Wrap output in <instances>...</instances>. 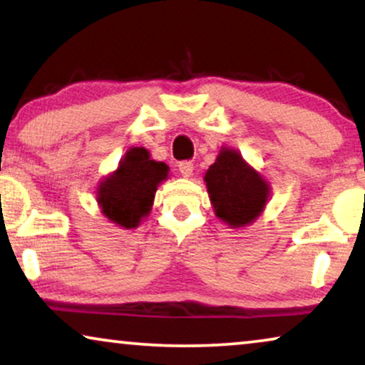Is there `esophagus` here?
Returning <instances> with one entry per match:
<instances>
[{
	"label": "esophagus",
	"instance_id": "1",
	"mask_svg": "<svg viewBox=\"0 0 365 365\" xmlns=\"http://www.w3.org/2000/svg\"><path fill=\"white\" fill-rule=\"evenodd\" d=\"M194 171V164L191 161H181L179 163V173L182 174L184 178H189Z\"/></svg>",
	"mask_w": 365,
	"mask_h": 365
}]
</instances>
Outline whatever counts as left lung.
Masks as SVG:
<instances>
[{
  "instance_id": "left-lung-1",
  "label": "left lung",
  "mask_w": 365,
  "mask_h": 365,
  "mask_svg": "<svg viewBox=\"0 0 365 365\" xmlns=\"http://www.w3.org/2000/svg\"><path fill=\"white\" fill-rule=\"evenodd\" d=\"M204 182L216 217L232 229L256 221L271 197V184L232 148L219 149Z\"/></svg>"
}]
</instances>
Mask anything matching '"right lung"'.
I'll return each mask as SVG.
<instances>
[{
	"mask_svg": "<svg viewBox=\"0 0 365 365\" xmlns=\"http://www.w3.org/2000/svg\"><path fill=\"white\" fill-rule=\"evenodd\" d=\"M168 174V164L151 159L146 148H129L116 171L98 184L96 201L103 216L119 227H138L151 212L158 186Z\"/></svg>",
	"mask_w": 365,
	"mask_h": 365,
	"instance_id": "add662e5",
	"label": "right lung"
}]
</instances>
